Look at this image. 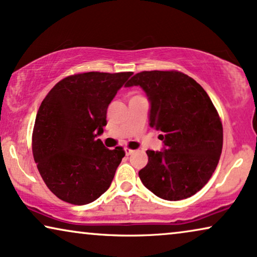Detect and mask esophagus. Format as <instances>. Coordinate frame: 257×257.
I'll list each match as a JSON object with an SVG mask.
<instances>
[{
    "instance_id": "34e87169",
    "label": "esophagus",
    "mask_w": 257,
    "mask_h": 257,
    "mask_svg": "<svg viewBox=\"0 0 257 257\" xmlns=\"http://www.w3.org/2000/svg\"><path fill=\"white\" fill-rule=\"evenodd\" d=\"M124 151H125V154H126V156H130V154H132L133 152H135V151L131 150V149H127V147H125Z\"/></svg>"
}]
</instances>
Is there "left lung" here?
Here are the masks:
<instances>
[{
    "mask_svg": "<svg viewBox=\"0 0 257 257\" xmlns=\"http://www.w3.org/2000/svg\"><path fill=\"white\" fill-rule=\"evenodd\" d=\"M140 86L150 101V126L161 151H146L144 186L168 201L194 195L212 177L223 143L220 117L202 86L179 71H143L125 84Z\"/></svg>",
    "mask_w": 257,
    "mask_h": 257,
    "instance_id": "obj_1",
    "label": "left lung"
}]
</instances>
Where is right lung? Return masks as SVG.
<instances>
[{
    "label": "right lung",
    "instance_id": "add662e5",
    "mask_svg": "<svg viewBox=\"0 0 257 257\" xmlns=\"http://www.w3.org/2000/svg\"><path fill=\"white\" fill-rule=\"evenodd\" d=\"M133 72L69 76L50 90L38 108L33 153L48 188L63 201L86 205L110 187L125 156L100 139L106 111Z\"/></svg>",
    "mask_w": 257,
    "mask_h": 257
}]
</instances>
